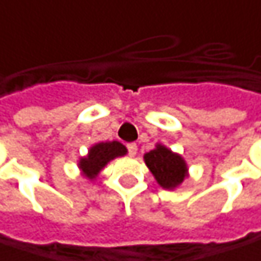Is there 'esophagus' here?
<instances>
[{"label":"esophagus","mask_w":261,"mask_h":261,"mask_svg":"<svg viewBox=\"0 0 261 261\" xmlns=\"http://www.w3.org/2000/svg\"><path fill=\"white\" fill-rule=\"evenodd\" d=\"M127 148H128V154H130V156H136V153H137V144H136V143L127 144Z\"/></svg>","instance_id":"obj_1"}]
</instances>
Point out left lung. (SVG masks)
I'll return each instance as SVG.
<instances>
[{
	"mask_svg": "<svg viewBox=\"0 0 261 261\" xmlns=\"http://www.w3.org/2000/svg\"><path fill=\"white\" fill-rule=\"evenodd\" d=\"M144 162L158 184L165 189H175L184 182L188 173L185 160L162 144L144 154Z\"/></svg>",
	"mask_w": 261,
	"mask_h": 261,
	"instance_id": "8db88e82",
	"label": "left lung"
}]
</instances>
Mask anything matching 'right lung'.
Wrapping results in <instances>:
<instances>
[{
    "label": "right lung",
    "instance_id": "obj_1",
    "mask_svg": "<svg viewBox=\"0 0 261 261\" xmlns=\"http://www.w3.org/2000/svg\"><path fill=\"white\" fill-rule=\"evenodd\" d=\"M125 153H127L125 146H122L118 141L98 143L91 147L86 158L79 160V167L88 179H94L108 162H111L115 158L124 156Z\"/></svg>",
    "mask_w": 261,
    "mask_h": 261
}]
</instances>
